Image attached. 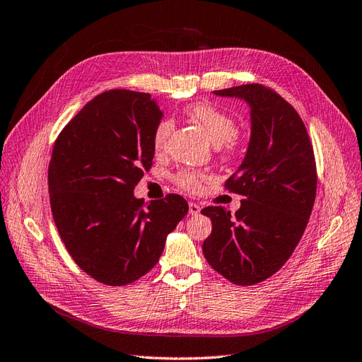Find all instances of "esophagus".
Instances as JSON below:
<instances>
[{"label":"esophagus","instance_id":"esophagus-1","mask_svg":"<svg viewBox=\"0 0 362 362\" xmlns=\"http://www.w3.org/2000/svg\"><path fill=\"white\" fill-rule=\"evenodd\" d=\"M200 206L197 203H189V214L191 215H199L200 214Z\"/></svg>","mask_w":362,"mask_h":362}]
</instances>
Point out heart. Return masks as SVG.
<instances>
[{
  "instance_id": "obj_1",
  "label": "heart",
  "mask_w": 362,
  "mask_h": 362,
  "mask_svg": "<svg viewBox=\"0 0 362 362\" xmlns=\"http://www.w3.org/2000/svg\"><path fill=\"white\" fill-rule=\"evenodd\" d=\"M187 115L195 121L208 133L209 139L215 144L223 158H232L233 154L238 153L241 141L240 136L236 135V126L233 118L220 109H216L208 103H195L187 109ZM174 129V121L171 118L160 119L156 127L153 130V148L156 151H162L167 147L168 139L171 136ZM208 177L204 173L192 170V168H183L174 175V182L179 188L195 192L202 187V182Z\"/></svg>"
}]
</instances>
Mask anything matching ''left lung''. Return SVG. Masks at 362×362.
<instances>
[{"instance_id":"obj_1","label":"left lung","mask_w":362,"mask_h":362,"mask_svg":"<svg viewBox=\"0 0 362 362\" xmlns=\"http://www.w3.org/2000/svg\"><path fill=\"white\" fill-rule=\"evenodd\" d=\"M214 94L249 105L252 135L226 182L244 195L241 208L235 215L221 206L202 209L212 221L203 253L227 281L249 286L281 270L302 238L317 191L314 150L302 118L273 89L252 83Z\"/></svg>"}]
</instances>
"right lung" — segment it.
Listing matches in <instances>:
<instances>
[{
	"label": "right lung",
	"instance_id": "right-lung-1",
	"mask_svg": "<svg viewBox=\"0 0 362 362\" xmlns=\"http://www.w3.org/2000/svg\"><path fill=\"white\" fill-rule=\"evenodd\" d=\"M160 119L150 94L112 89L90 100L54 142L48 191L56 227L76 264L105 285L148 273L188 214L179 194L147 204L133 195L153 165Z\"/></svg>",
	"mask_w": 362,
	"mask_h": 362
}]
</instances>
